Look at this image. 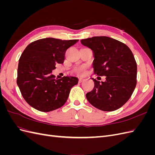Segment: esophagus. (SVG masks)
<instances>
[{"mask_svg":"<svg viewBox=\"0 0 155 155\" xmlns=\"http://www.w3.org/2000/svg\"><path fill=\"white\" fill-rule=\"evenodd\" d=\"M84 81H85V79H84V78H79V83H82Z\"/></svg>","mask_w":155,"mask_h":155,"instance_id":"1","label":"esophagus"}]
</instances>
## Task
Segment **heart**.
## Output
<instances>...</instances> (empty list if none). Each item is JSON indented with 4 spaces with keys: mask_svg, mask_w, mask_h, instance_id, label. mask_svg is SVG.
Returning <instances> with one entry per match:
<instances>
[{
    "mask_svg": "<svg viewBox=\"0 0 155 155\" xmlns=\"http://www.w3.org/2000/svg\"><path fill=\"white\" fill-rule=\"evenodd\" d=\"M74 72L78 75H83L86 72V68L84 66L78 67L74 69Z\"/></svg>",
    "mask_w": 155,
    "mask_h": 155,
    "instance_id": "obj_1",
    "label": "heart"
}]
</instances>
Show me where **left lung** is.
<instances>
[{"label":"left lung","instance_id":"1","mask_svg":"<svg viewBox=\"0 0 155 155\" xmlns=\"http://www.w3.org/2000/svg\"><path fill=\"white\" fill-rule=\"evenodd\" d=\"M81 42L93 51L94 73L106 76L101 83L92 78L94 87L86 94L87 100L101 110L118 109L137 85V64L133 52L124 43L109 37H93Z\"/></svg>","mask_w":155,"mask_h":155}]
</instances>
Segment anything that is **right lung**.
Returning a JSON list of instances; mask_svg holds the SVG:
<instances>
[{
  "mask_svg": "<svg viewBox=\"0 0 155 155\" xmlns=\"http://www.w3.org/2000/svg\"><path fill=\"white\" fill-rule=\"evenodd\" d=\"M78 41L41 39L32 42L23 51L18 61L17 83L31 107L50 112L65 104L78 79L71 76L55 79L51 72L56 64L63 63L66 50Z\"/></svg>",
  "mask_w": 155,
  "mask_h": 155,
  "instance_id": "obj_1",
  "label": "right lung"
}]
</instances>
